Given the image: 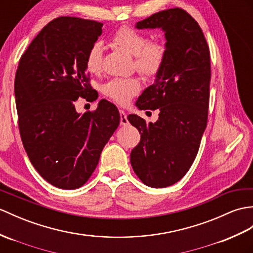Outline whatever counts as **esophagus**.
<instances>
[{"label":"esophagus","instance_id":"esophagus-1","mask_svg":"<svg viewBox=\"0 0 253 253\" xmlns=\"http://www.w3.org/2000/svg\"><path fill=\"white\" fill-rule=\"evenodd\" d=\"M120 116H121V125H123V126L128 125L129 122L127 120V115L123 110H120Z\"/></svg>","mask_w":253,"mask_h":253}]
</instances>
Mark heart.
Here are the masks:
<instances>
[{
  "label": "heart",
  "mask_w": 253,
  "mask_h": 253,
  "mask_svg": "<svg viewBox=\"0 0 253 253\" xmlns=\"http://www.w3.org/2000/svg\"><path fill=\"white\" fill-rule=\"evenodd\" d=\"M111 41L133 55V66L146 79H154L161 73L167 57V44L163 40L149 41L148 35L131 26H122L112 34ZM103 47L100 42L88 48L85 57V68L89 73H98L102 67ZM141 89L140 81L136 78H115L102 85L104 96L121 105H126Z\"/></svg>",
  "instance_id": "b5f03b06"
}]
</instances>
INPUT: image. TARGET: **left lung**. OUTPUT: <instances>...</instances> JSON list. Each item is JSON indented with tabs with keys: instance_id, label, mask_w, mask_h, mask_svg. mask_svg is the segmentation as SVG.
Returning a JSON list of instances; mask_svg holds the SVG:
<instances>
[{
	"instance_id": "1",
	"label": "left lung",
	"mask_w": 253,
	"mask_h": 253,
	"mask_svg": "<svg viewBox=\"0 0 253 253\" xmlns=\"http://www.w3.org/2000/svg\"><path fill=\"white\" fill-rule=\"evenodd\" d=\"M136 27L162 28L168 50L155 83L136 102L140 110H160L158 120L146 124L136 114L127 117L141 133L140 142L130 153V163L145 185L166 187L189 171L207 126L209 46L198 22L183 8L158 11L138 21Z\"/></svg>"
}]
</instances>
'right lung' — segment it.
I'll return each mask as SVG.
<instances>
[{"instance_id":"right-lung-1","label":"right lung","mask_w":253,"mask_h":253,"mask_svg":"<svg viewBox=\"0 0 253 253\" xmlns=\"http://www.w3.org/2000/svg\"><path fill=\"white\" fill-rule=\"evenodd\" d=\"M102 26L79 17L52 19L23 52L16 71L23 148L41 177L59 189L75 190L86 183L121 121L119 110L104 99L83 115L75 111L80 97L98 98L85 57Z\"/></svg>"}]
</instances>
